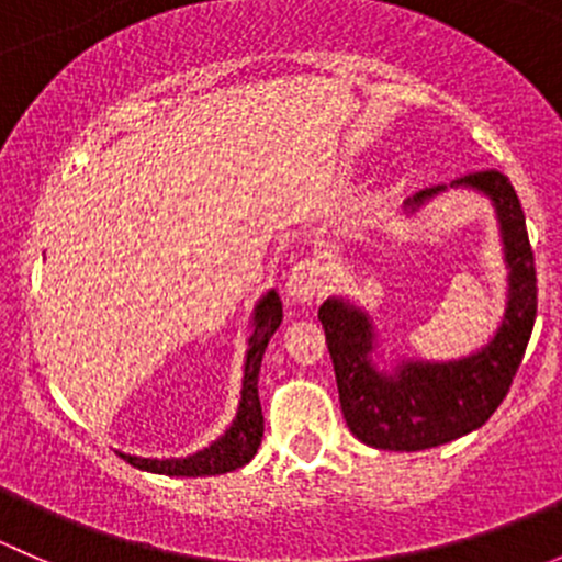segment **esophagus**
<instances>
[{"mask_svg":"<svg viewBox=\"0 0 562 562\" xmlns=\"http://www.w3.org/2000/svg\"><path fill=\"white\" fill-rule=\"evenodd\" d=\"M326 288V269H323L321 260H299L291 269L285 282L288 296L299 299V302H313L315 296H321V291Z\"/></svg>","mask_w":562,"mask_h":562,"instance_id":"obj_1","label":"esophagus"}]
</instances>
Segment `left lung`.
<instances>
[{
    "instance_id": "obj_1",
    "label": "left lung",
    "mask_w": 562,
    "mask_h": 562,
    "mask_svg": "<svg viewBox=\"0 0 562 562\" xmlns=\"http://www.w3.org/2000/svg\"><path fill=\"white\" fill-rule=\"evenodd\" d=\"M451 187H468L490 198L501 223L508 302L501 328L484 348L457 361H402L394 372H383L372 361L375 328L364 310L337 296L317 310L342 416L350 432L372 449H435L484 427L512 389L536 323V263L522 203L508 176L475 171L451 181ZM443 190L446 184L416 192L405 206L416 212Z\"/></svg>"
}]
</instances>
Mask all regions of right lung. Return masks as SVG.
<instances>
[{"mask_svg": "<svg viewBox=\"0 0 562 562\" xmlns=\"http://www.w3.org/2000/svg\"><path fill=\"white\" fill-rule=\"evenodd\" d=\"M282 323V302L277 291H269L258 302L252 313V334L247 339V359H245V381H241V400L239 411H236L234 424L220 435L212 446L203 451H195L190 457L181 459H146V457H130L119 451L124 462H130L138 470H149V473L162 475H220L231 473V470L241 468L258 451L260 438H263V413H260L258 400V375L260 361H263L266 345L274 337V331Z\"/></svg>", "mask_w": 562, "mask_h": 562, "instance_id": "add662e5", "label": "right lung"}]
</instances>
